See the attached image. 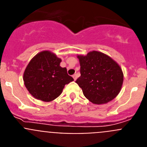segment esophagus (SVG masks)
I'll list each match as a JSON object with an SVG mask.
<instances>
[{"label":"esophagus","instance_id":"1","mask_svg":"<svg viewBox=\"0 0 147 147\" xmlns=\"http://www.w3.org/2000/svg\"><path fill=\"white\" fill-rule=\"evenodd\" d=\"M73 78H74V80L75 81H76V79H77V74H75L73 75Z\"/></svg>","mask_w":147,"mask_h":147}]
</instances>
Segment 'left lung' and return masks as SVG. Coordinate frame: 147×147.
Listing matches in <instances>:
<instances>
[{"instance_id": "1", "label": "left lung", "mask_w": 147, "mask_h": 147, "mask_svg": "<svg viewBox=\"0 0 147 147\" xmlns=\"http://www.w3.org/2000/svg\"><path fill=\"white\" fill-rule=\"evenodd\" d=\"M77 58L81 76L76 82L90 102L102 105L117 96L124 81V74L117 62L97 51H90L86 55H77Z\"/></svg>"}]
</instances>
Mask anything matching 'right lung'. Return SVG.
Returning <instances> with one entry per match:
<instances>
[{"label":"right lung","instance_id":"right-lung-1","mask_svg":"<svg viewBox=\"0 0 147 147\" xmlns=\"http://www.w3.org/2000/svg\"><path fill=\"white\" fill-rule=\"evenodd\" d=\"M61 62L62 59L50 51H42L30 60L23 79L32 96L43 102H51L62 93L65 85L74 81L66 67L59 65Z\"/></svg>","mask_w":147,"mask_h":147}]
</instances>
